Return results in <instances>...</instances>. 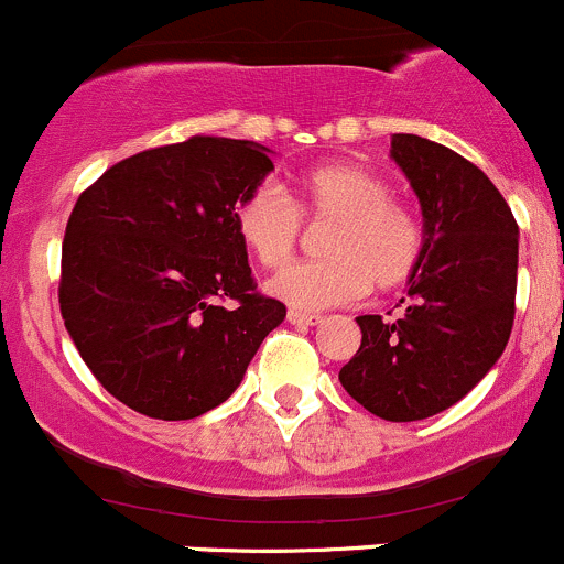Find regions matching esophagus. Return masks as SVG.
Segmentation results:
<instances>
[{
    "label": "esophagus",
    "mask_w": 564,
    "mask_h": 564,
    "mask_svg": "<svg viewBox=\"0 0 564 564\" xmlns=\"http://www.w3.org/2000/svg\"><path fill=\"white\" fill-rule=\"evenodd\" d=\"M321 321H323L321 315H310V312H299V310L288 312V323L293 325H317Z\"/></svg>",
    "instance_id": "esophagus-1"
}]
</instances>
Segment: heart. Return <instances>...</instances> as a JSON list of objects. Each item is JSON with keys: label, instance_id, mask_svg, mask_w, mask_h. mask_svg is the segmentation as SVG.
Listing matches in <instances>:
<instances>
[{"label": "heart", "instance_id": "heart-1", "mask_svg": "<svg viewBox=\"0 0 564 564\" xmlns=\"http://www.w3.org/2000/svg\"><path fill=\"white\" fill-rule=\"evenodd\" d=\"M301 217L330 219L323 236L328 258L284 265L269 282L276 299L299 310L347 304L367 288L386 293L408 282L421 260V219L371 167L352 162L312 167L299 176L295 203L274 182L258 184L236 203L234 225L247 252L276 269L301 239Z\"/></svg>", "mask_w": 564, "mask_h": 564}]
</instances>
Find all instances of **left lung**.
Here are the masks:
<instances>
[{"instance_id":"1","label":"left lung","mask_w":564,"mask_h":564,"mask_svg":"<svg viewBox=\"0 0 564 564\" xmlns=\"http://www.w3.org/2000/svg\"><path fill=\"white\" fill-rule=\"evenodd\" d=\"M391 156L421 200L423 252L397 317H356L361 347L339 382L377 417L404 423L448 410L502 356L519 225L489 176L443 143L399 132Z\"/></svg>"}]
</instances>
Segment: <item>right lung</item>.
Masks as SVG:
<instances>
[{"mask_svg":"<svg viewBox=\"0 0 564 564\" xmlns=\"http://www.w3.org/2000/svg\"><path fill=\"white\" fill-rule=\"evenodd\" d=\"M269 171L260 143L193 135L116 162L75 200L62 321L130 410L160 421L214 410L284 321L282 301L254 290L234 225L236 203Z\"/></svg>","mask_w":564,"mask_h":564,"instance_id":"1","label":"right lung"}]
</instances>
